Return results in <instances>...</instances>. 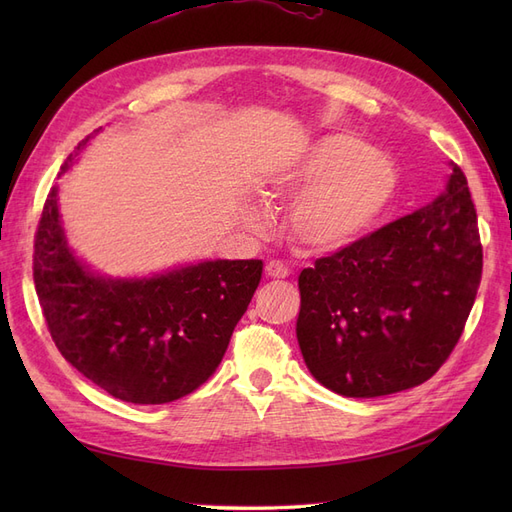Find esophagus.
Returning <instances> with one entry per match:
<instances>
[{
  "label": "esophagus",
  "mask_w": 512,
  "mask_h": 512,
  "mask_svg": "<svg viewBox=\"0 0 512 512\" xmlns=\"http://www.w3.org/2000/svg\"><path fill=\"white\" fill-rule=\"evenodd\" d=\"M265 271H267L269 277H273V280H284V277H288V267L284 265V262H280V260L267 262Z\"/></svg>",
  "instance_id": "1"
}]
</instances>
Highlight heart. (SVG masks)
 I'll list each match as a JSON object with an SVG mask.
<instances>
[{
    "mask_svg": "<svg viewBox=\"0 0 512 512\" xmlns=\"http://www.w3.org/2000/svg\"><path fill=\"white\" fill-rule=\"evenodd\" d=\"M397 170L380 151L352 134H327L262 181L269 203L292 200V235L307 250L335 252L371 228L395 196ZM254 228L265 226L260 211L247 213Z\"/></svg>",
    "mask_w": 512,
    "mask_h": 512,
    "instance_id": "obj_1",
    "label": "heart"
}]
</instances>
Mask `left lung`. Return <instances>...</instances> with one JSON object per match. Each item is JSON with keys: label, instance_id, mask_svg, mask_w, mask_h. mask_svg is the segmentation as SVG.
Masks as SVG:
<instances>
[{"label": "left lung", "instance_id": "1", "mask_svg": "<svg viewBox=\"0 0 512 512\" xmlns=\"http://www.w3.org/2000/svg\"><path fill=\"white\" fill-rule=\"evenodd\" d=\"M483 273L468 179L299 275L297 339L312 376L344 397L429 380L463 333Z\"/></svg>", "mask_w": 512, "mask_h": 512}]
</instances>
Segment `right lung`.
<instances>
[{
  "mask_svg": "<svg viewBox=\"0 0 512 512\" xmlns=\"http://www.w3.org/2000/svg\"><path fill=\"white\" fill-rule=\"evenodd\" d=\"M102 130V128H100ZM96 130L61 166H72ZM51 188L34 243V284L57 350L108 395L168 404L207 382L260 284L262 260H203L111 277L70 247Z\"/></svg>",
  "mask_w": 512,
  "mask_h": 512,
  "instance_id": "obj_1",
  "label": "right lung"
}]
</instances>
